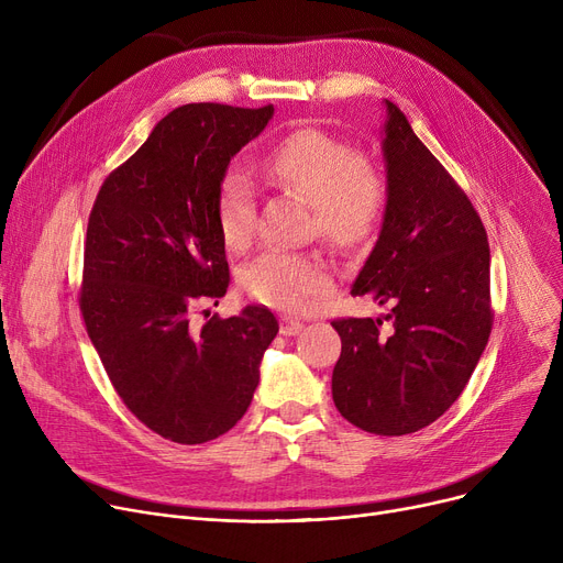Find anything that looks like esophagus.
<instances>
[{
  "label": "esophagus",
  "instance_id": "34e87169",
  "mask_svg": "<svg viewBox=\"0 0 563 563\" xmlns=\"http://www.w3.org/2000/svg\"><path fill=\"white\" fill-rule=\"evenodd\" d=\"M301 329H303V321H299V319H289V317H285V319L280 321V335H285V338H289V335H297Z\"/></svg>",
  "mask_w": 563,
  "mask_h": 563
}]
</instances>
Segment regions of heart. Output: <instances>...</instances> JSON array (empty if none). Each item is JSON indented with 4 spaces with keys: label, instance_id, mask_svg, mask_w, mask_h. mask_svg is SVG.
<instances>
[{
    "label": "heart",
    "instance_id": "1",
    "mask_svg": "<svg viewBox=\"0 0 563 563\" xmlns=\"http://www.w3.org/2000/svg\"><path fill=\"white\" fill-rule=\"evenodd\" d=\"M260 166L269 180L312 207V230L338 249L365 244L388 207V177L367 155L321 128H299L266 147ZM223 242L244 251L255 234V191L242 168H228L217 194ZM240 285L262 306L299 310L331 287L317 255L264 251L240 274Z\"/></svg>",
    "mask_w": 563,
    "mask_h": 563
}]
</instances>
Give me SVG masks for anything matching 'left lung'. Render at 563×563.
I'll return each mask as SVG.
<instances>
[{
  "mask_svg": "<svg viewBox=\"0 0 563 563\" xmlns=\"http://www.w3.org/2000/svg\"><path fill=\"white\" fill-rule=\"evenodd\" d=\"M388 207L353 297L388 303L383 319L340 317L333 401L376 435L416 433L465 390L493 329L490 249L467 194L388 102Z\"/></svg>",
  "mask_w": 563,
  "mask_h": 563,
  "instance_id": "1",
  "label": "left lung"
}]
</instances>
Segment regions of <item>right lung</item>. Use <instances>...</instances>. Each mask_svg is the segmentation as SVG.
Listing matches in <instances>:
<instances>
[{
  "instance_id": "1",
  "label": "right lung",
  "mask_w": 563,
  "mask_h": 563,
  "mask_svg": "<svg viewBox=\"0 0 563 563\" xmlns=\"http://www.w3.org/2000/svg\"><path fill=\"white\" fill-rule=\"evenodd\" d=\"M272 115L274 104L173 109L107 175L88 217L79 289L88 338L132 416L180 445L214 440L242 420L278 333L264 306L196 321L230 283L219 183Z\"/></svg>"
}]
</instances>
